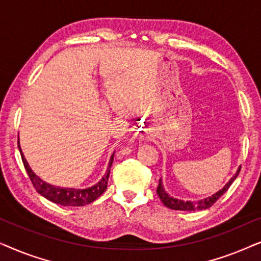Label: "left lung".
Instances as JSON below:
<instances>
[{"mask_svg":"<svg viewBox=\"0 0 261 261\" xmlns=\"http://www.w3.org/2000/svg\"><path fill=\"white\" fill-rule=\"evenodd\" d=\"M240 169H241V166H239V169L237 170V172H235L234 176L231 177L229 180H228V183H226V185H224L221 190L215 192V194H213L212 196H209V197L199 199V201H196V202L183 201V199H178V198L172 197V196H170L169 194H167L165 189H164L162 179H159V185H158V189H156V194H158L159 198L162 199L164 205H166L167 208H170V209L183 210V212H194V210L208 209L217 201V199L221 197V196L224 194V192L228 190V189H229L231 183H233V181L237 179V177L239 176Z\"/></svg>","mask_w":261,"mask_h":261,"instance_id":"8db88e82","label":"left lung"}]
</instances>
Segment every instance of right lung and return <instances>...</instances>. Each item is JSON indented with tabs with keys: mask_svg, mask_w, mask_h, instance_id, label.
<instances>
[{
	"mask_svg": "<svg viewBox=\"0 0 261 261\" xmlns=\"http://www.w3.org/2000/svg\"><path fill=\"white\" fill-rule=\"evenodd\" d=\"M17 145H19V151L21 153V158H22L24 169H26L28 176L31 178L32 184H33L35 190H37L41 196H44L46 199H48V201L64 206H82L94 202L96 198H98L99 196L106 191L107 184H108L110 167L113 165L114 154H115V153H113L112 156H110L105 176H103L102 179L97 181L95 185L85 189L60 188L55 187V185L52 184H48L47 181L42 180L40 177H38L37 174L33 172V170L31 169V166L28 165L27 160L24 158L22 153V149L20 147V141L17 142Z\"/></svg>",
	"mask_w": 261,
	"mask_h": 261,
	"instance_id": "right-lung-1",
	"label": "right lung"
}]
</instances>
